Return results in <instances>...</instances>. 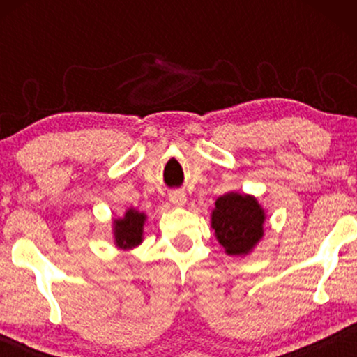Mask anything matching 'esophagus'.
<instances>
[{
    "instance_id": "1",
    "label": "esophagus",
    "mask_w": 357,
    "mask_h": 357,
    "mask_svg": "<svg viewBox=\"0 0 357 357\" xmlns=\"http://www.w3.org/2000/svg\"><path fill=\"white\" fill-rule=\"evenodd\" d=\"M169 199L174 204H177V206H183V204L187 203V195L180 192V190H172V192L169 193Z\"/></svg>"
}]
</instances>
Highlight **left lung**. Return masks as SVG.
I'll return each instance as SVG.
<instances>
[{
    "instance_id": "1",
    "label": "left lung",
    "mask_w": 357,
    "mask_h": 357,
    "mask_svg": "<svg viewBox=\"0 0 357 357\" xmlns=\"http://www.w3.org/2000/svg\"><path fill=\"white\" fill-rule=\"evenodd\" d=\"M265 213L253 197L227 193L216 199L211 226L229 255H245L263 236Z\"/></svg>"
}]
</instances>
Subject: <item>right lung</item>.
I'll list each match as a JSON object with an SVG mask.
<instances>
[{"label":"right lung","instance_id":"right-lung-1","mask_svg":"<svg viewBox=\"0 0 357 357\" xmlns=\"http://www.w3.org/2000/svg\"><path fill=\"white\" fill-rule=\"evenodd\" d=\"M146 216L136 209H128L123 219L115 221V241L116 245L123 248L136 247L143 236V224Z\"/></svg>","mask_w":357,"mask_h":357}]
</instances>
